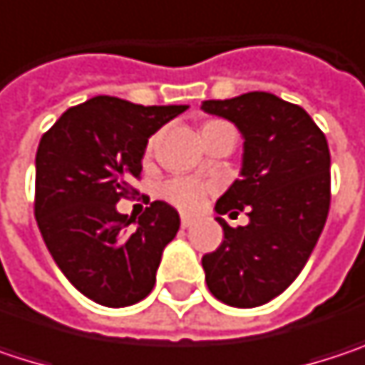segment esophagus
Returning <instances> with one entry per match:
<instances>
[{"mask_svg": "<svg viewBox=\"0 0 365 365\" xmlns=\"http://www.w3.org/2000/svg\"><path fill=\"white\" fill-rule=\"evenodd\" d=\"M194 224V220L190 215H182V228H190Z\"/></svg>", "mask_w": 365, "mask_h": 365, "instance_id": "34e87169", "label": "esophagus"}]
</instances>
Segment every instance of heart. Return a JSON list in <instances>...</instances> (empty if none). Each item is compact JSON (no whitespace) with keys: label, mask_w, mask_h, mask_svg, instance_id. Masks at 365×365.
I'll use <instances>...</instances> for the list:
<instances>
[{"label":"heart","mask_w":365,"mask_h":365,"mask_svg":"<svg viewBox=\"0 0 365 365\" xmlns=\"http://www.w3.org/2000/svg\"><path fill=\"white\" fill-rule=\"evenodd\" d=\"M215 124H224V122H207V124L202 126V130H207V128H211V126H215ZM154 143H156V139H150L148 152L154 150ZM160 192H163V196H165L169 202H173L175 207H180L183 211H194V209H198V205L202 202L207 190H205L202 183H198L196 180L175 178V180H169V182L165 183Z\"/></svg>","instance_id":"heart-1"}]
</instances>
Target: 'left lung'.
I'll list each match as a JSON object with an SVG mask.
<instances>
[{
	"label": "left lung",
	"instance_id": "obj_1",
	"mask_svg": "<svg viewBox=\"0 0 365 365\" xmlns=\"http://www.w3.org/2000/svg\"><path fill=\"white\" fill-rule=\"evenodd\" d=\"M200 110L230 120L243 137L241 178L215 211L250 215L239 228L215 217L224 241L202 255L205 281L217 300L254 309L294 283L319 241L329 211L328 141L300 106L262 91L202 101Z\"/></svg>",
	"mask_w": 365,
	"mask_h": 365
}]
</instances>
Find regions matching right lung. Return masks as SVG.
<instances>
[{
    "label": "right lung",
    "mask_w": 365,
    "mask_h": 365,
    "mask_svg": "<svg viewBox=\"0 0 365 365\" xmlns=\"http://www.w3.org/2000/svg\"><path fill=\"white\" fill-rule=\"evenodd\" d=\"M185 110L99 95L69 108L39 141V232L69 283L97 304L130 307L156 283L163 252L180 230V213L154 200L139 220H128L115 202L133 192L148 139Z\"/></svg>",
    "instance_id": "add662e5"
}]
</instances>
